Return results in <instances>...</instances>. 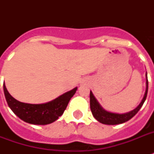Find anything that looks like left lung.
Segmentation results:
<instances>
[{
    "mask_svg": "<svg viewBox=\"0 0 154 154\" xmlns=\"http://www.w3.org/2000/svg\"><path fill=\"white\" fill-rule=\"evenodd\" d=\"M147 76V73H146ZM147 93H148V79L146 80V90L145 93V96L140 105L135 109L132 110L130 112L124 113V114H119V113H113V112H110L105 111L103 109L101 106L99 105V103L94 97V94L90 91V109L91 112L94 115V117L96 118L99 122H101L102 124L105 125H118L124 123V122L129 121L132 117L135 116L137 113L141 106L143 105L144 102L146 101V97H147Z\"/></svg>",
    "mask_w": 154,
    "mask_h": 154,
    "instance_id": "8db88e82",
    "label": "left lung"
}]
</instances>
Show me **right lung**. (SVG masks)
<instances>
[{
  "instance_id": "1",
  "label": "right lung",
  "mask_w": 154,
  "mask_h": 154,
  "mask_svg": "<svg viewBox=\"0 0 154 154\" xmlns=\"http://www.w3.org/2000/svg\"><path fill=\"white\" fill-rule=\"evenodd\" d=\"M3 86L6 101L13 112L24 122L33 125H48L57 120L63 114L70 99L77 89L74 88L48 103L35 105L16 100L9 94L5 83Z\"/></svg>"
}]
</instances>
